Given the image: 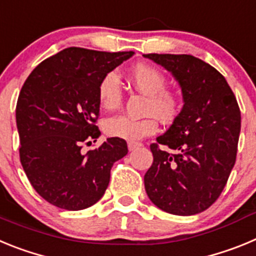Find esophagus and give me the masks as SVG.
I'll use <instances>...</instances> for the list:
<instances>
[{
  "mask_svg": "<svg viewBox=\"0 0 256 256\" xmlns=\"http://www.w3.org/2000/svg\"><path fill=\"white\" fill-rule=\"evenodd\" d=\"M142 144H140V142H128V150L130 151H134L137 150L138 148H141Z\"/></svg>",
  "mask_w": 256,
  "mask_h": 256,
  "instance_id": "obj_1",
  "label": "esophagus"
}]
</instances>
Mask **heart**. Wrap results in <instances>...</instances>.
<instances>
[{"label": "heart", "mask_w": 256, "mask_h": 256, "mask_svg": "<svg viewBox=\"0 0 256 256\" xmlns=\"http://www.w3.org/2000/svg\"><path fill=\"white\" fill-rule=\"evenodd\" d=\"M128 78L138 91L148 96L146 112L158 115L162 122H172L178 116L182 110V96L176 90L166 88V76L159 68L140 62L130 68ZM97 97L105 110H115L122 105L123 91L120 80L114 72H108L101 78L97 86ZM155 115L144 118L115 115L106 119L104 130L110 137L137 141L158 130Z\"/></svg>", "instance_id": "heart-1"}]
</instances>
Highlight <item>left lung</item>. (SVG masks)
<instances>
[{
	"label": "left lung",
	"instance_id": "left-lung-1",
	"mask_svg": "<svg viewBox=\"0 0 256 256\" xmlns=\"http://www.w3.org/2000/svg\"><path fill=\"white\" fill-rule=\"evenodd\" d=\"M144 56L172 72L184 101L170 128L150 144L154 162L144 190L164 212L198 214L220 196L236 162L241 130L236 96L216 68L195 56Z\"/></svg>",
	"mask_w": 256,
	"mask_h": 256
}]
</instances>
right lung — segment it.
I'll list each match as a JSON object with an SVG mask.
<instances>
[{"instance_id": "obj_1", "label": "right lung", "mask_w": 256, "mask_h": 256, "mask_svg": "<svg viewBox=\"0 0 256 256\" xmlns=\"http://www.w3.org/2000/svg\"><path fill=\"white\" fill-rule=\"evenodd\" d=\"M132 55L69 47L42 61L22 84L16 104L20 162L50 204L65 210L96 204L114 162L128 154L126 142L115 137L86 154L82 148L100 136L98 82Z\"/></svg>"}]
</instances>
